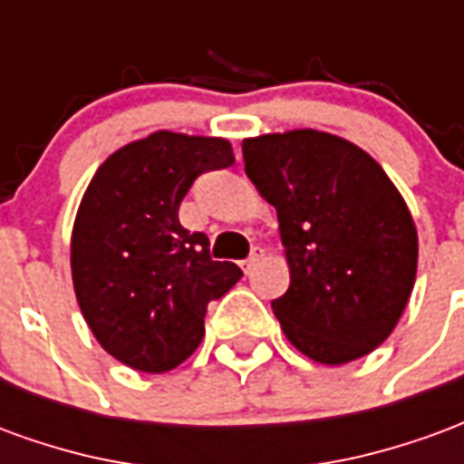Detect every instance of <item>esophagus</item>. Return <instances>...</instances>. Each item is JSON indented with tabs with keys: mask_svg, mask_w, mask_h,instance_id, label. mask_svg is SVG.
I'll list each match as a JSON object with an SVG mask.
<instances>
[{
	"mask_svg": "<svg viewBox=\"0 0 464 464\" xmlns=\"http://www.w3.org/2000/svg\"><path fill=\"white\" fill-rule=\"evenodd\" d=\"M263 256H266V251H263V248H253V253L251 256H248V258H246V261L241 263V268L246 273H251L253 268H256V266H258V263L263 261Z\"/></svg>",
	"mask_w": 464,
	"mask_h": 464,
	"instance_id": "esophagus-1",
	"label": "esophagus"
}]
</instances>
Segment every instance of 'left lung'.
Masks as SVG:
<instances>
[{"mask_svg":"<svg viewBox=\"0 0 464 464\" xmlns=\"http://www.w3.org/2000/svg\"><path fill=\"white\" fill-rule=\"evenodd\" d=\"M243 161L278 211L291 285L271 305L285 338L323 365L372 353L418 273V231L395 183L360 146L315 129L246 139Z\"/></svg>","mask_w":464,"mask_h":464,"instance_id":"8db88e82","label":"left lung"}]
</instances>
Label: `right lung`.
<instances>
[{
    "mask_svg": "<svg viewBox=\"0 0 464 464\" xmlns=\"http://www.w3.org/2000/svg\"><path fill=\"white\" fill-rule=\"evenodd\" d=\"M233 161L226 139L153 131L96 169L72 231V281L94 338L123 365H181L201 345L208 303L241 281L179 221L191 183Z\"/></svg>",
    "mask_w": 464,
    "mask_h": 464,
    "instance_id": "obj_1",
    "label": "right lung"
}]
</instances>
